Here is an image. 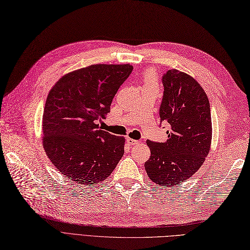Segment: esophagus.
<instances>
[{
	"label": "esophagus",
	"instance_id": "1",
	"mask_svg": "<svg viewBox=\"0 0 250 250\" xmlns=\"http://www.w3.org/2000/svg\"><path fill=\"white\" fill-rule=\"evenodd\" d=\"M126 142L130 144V146H138V144H140V141L132 139V138H130V137H128V138H126Z\"/></svg>",
	"mask_w": 250,
	"mask_h": 250
}]
</instances>
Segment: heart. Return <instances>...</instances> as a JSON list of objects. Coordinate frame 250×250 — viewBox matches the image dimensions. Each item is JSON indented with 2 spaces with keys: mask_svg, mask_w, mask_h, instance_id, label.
Returning <instances> with one entry per match:
<instances>
[{
  "mask_svg": "<svg viewBox=\"0 0 250 250\" xmlns=\"http://www.w3.org/2000/svg\"><path fill=\"white\" fill-rule=\"evenodd\" d=\"M144 83H154L156 84V76L154 71L148 70L146 72V77H144Z\"/></svg>",
  "mask_w": 250,
  "mask_h": 250,
  "instance_id": "1",
  "label": "heart"
}]
</instances>
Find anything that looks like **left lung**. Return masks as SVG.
Segmentation results:
<instances>
[{
    "label": "left lung",
    "mask_w": 250,
    "mask_h": 250,
    "mask_svg": "<svg viewBox=\"0 0 250 250\" xmlns=\"http://www.w3.org/2000/svg\"><path fill=\"white\" fill-rule=\"evenodd\" d=\"M161 122L169 125L165 142L147 140L150 157L144 163L148 178L159 186H180L204 164L212 142L208 96L186 72L169 69L163 76Z\"/></svg>",
    "instance_id": "1"
}]
</instances>
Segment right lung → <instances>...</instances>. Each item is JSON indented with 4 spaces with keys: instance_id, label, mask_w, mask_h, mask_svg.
Masks as SVG:
<instances>
[{
    "instance_id": "right-lung-1",
    "label": "right lung",
    "mask_w": 250,
    "mask_h": 250,
    "mask_svg": "<svg viewBox=\"0 0 250 250\" xmlns=\"http://www.w3.org/2000/svg\"><path fill=\"white\" fill-rule=\"evenodd\" d=\"M132 70L130 64H93L64 75L50 90L42 146L53 165L75 183L94 186L123 158L125 137L102 130L99 123Z\"/></svg>"
}]
</instances>
